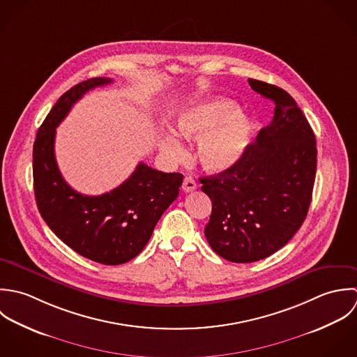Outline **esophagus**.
<instances>
[{
  "mask_svg": "<svg viewBox=\"0 0 357 357\" xmlns=\"http://www.w3.org/2000/svg\"><path fill=\"white\" fill-rule=\"evenodd\" d=\"M182 189H183V192H186V193H190V192H193V190H196V189H197V183H196V181H195L193 178H190V176H186V178L183 179V183H182Z\"/></svg>",
  "mask_w": 357,
  "mask_h": 357,
  "instance_id": "1",
  "label": "esophagus"
}]
</instances>
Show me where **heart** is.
I'll return each mask as SVG.
<instances>
[{
  "label": "heart",
  "instance_id": "obj_1",
  "mask_svg": "<svg viewBox=\"0 0 357 357\" xmlns=\"http://www.w3.org/2000/svg\"><path fill=\"white\" fill-rule=\"evenodd\" d=\"M176 132L196 141V154L202 167L213 174L233 168L252 141L251 119L226 98L199 99L186 106L176 117ZM175 132H167L162 149L172 158L185 154V146Z\"/></svg>",
  "mask_w": 357,
  "mask_h": 357
}]
</instances>
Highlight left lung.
Wrapping results in <instances>:
<instances>
[{
	"mask_svg": "<svg viewBox=\"0 0 357 357\" xmlns=\"http://www.w3.org/2000/svg\"><path fill=\"white\" fill-rule=\"evenodd\" d=\"M251 88L272 100L275 114L229 171L200 178L213 202L204 233L230 262H255L279 251L302 226L316 176L314 134L284 89L258 79Z\"/></svg>",
	"mask_w": 357,
	"mask_h": 357,
	"instance_id": "1",
	"label": "left lung"
}]
</instances>
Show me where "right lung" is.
Instances as JSON below:
<instances>
[{
    "mask_svg": "<svg viewBox=\"0 0 357 357\" xmlns=\"http://www.w3.org/2000/svg\"><path fill=\"white\" fill-rule=\"evenodd\" d=\"M113 82L95 77L74 85L54 105L33 146V181L38 211L51 230L77 254L102 265H121L147 244L154 226L179 195L183 175L139 162L119 188L85 196L63 179L55 158L56 127L88 91Z\"/></svg>",
    "mask_w": 357,
    "mask_h": 357,
    "instance_id": "right-lung-1",
    "label": "right lung"
}]
</instances>
